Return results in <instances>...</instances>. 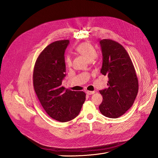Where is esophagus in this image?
<instances>
[{
	"instance_id": "obj_1",
	"label": "esophagus",
	"mask_w": 158,
	"mask_h": 158,
	"mask_svg": "<svg viewBox=\"0 0 158 158\" xmlns=\"http://www.w3.org/2000/svg\"><path fill=\"white\" fill-rule=\"evenodd\" d=\"M94 93H95L94 91H88V90L86 91V94H88V95H92V94H94Z\"/></svg>"
}]
</instances>
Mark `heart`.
<instances>
[{"mask_svg":"<svg viewBox=\"0 0 158 158\" xmlns=\"http://www.w3.org/2000/svg\"><path fill=\"white\" fill-rule=\"evenodd\" d=\"M76 51L85 56L88 60H92L96 57V50L93 45L88 42L82 43L76 46ZM64 62L66 66H70L72 65V59L70 56L66 55L65 56Z\"/></svg>","mask_w":158,"mask_h":158,"instance_id":"obj_1","label":"heart"}]
</instances>
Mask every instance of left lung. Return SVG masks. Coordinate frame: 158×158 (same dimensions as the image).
Instances as JSON below:
<instances>
[{
  "label": "left lung",
  "mask_w": 158,
  "mask_h": 158,
  "mask_svg": "<svg viewBox=\"0 0 158 158\" xmlns=\"http://www.w3.org/2000/svg\"><path fill=\"white\" fill-rule=\"evenodd\" d=\"M103 64L101 73L107 76L108 88L100 90L103 101L100 112L109 118H118L130 109L136 98L138 81L132 62L125 49L115 41H99Z\"/></svg>",
  "instance_id": "left-lung-1"
}]
</instances>
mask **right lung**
<instances>
[{"label": "right lung", "instance_id": "obj_1", "mask_svg": "<svg viewBox=\"0 0 158 158\" xmlns=\"http://www.w3.org/2000/svg\"><path fill=\"white\" fill-rule=\"evenodd\" d=\"M69 40L47 46L37 57L33 74V88L43 108L52 118L67 122L78 115L85 99L84 92L65 89L64 52Z\"/></svg>", "mask_w": 158, "mask_h": 158}]
</instances>
